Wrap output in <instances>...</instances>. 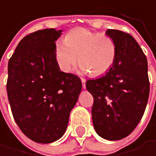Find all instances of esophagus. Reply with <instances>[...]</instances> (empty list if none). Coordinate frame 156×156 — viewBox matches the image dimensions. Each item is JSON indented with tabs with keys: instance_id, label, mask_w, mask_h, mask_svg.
<instances>
[{
	"instance_id": "esophagus-1",
	"label": "esophagus",
	"mask_w": 156,
	"mask_h": 156,
	"mask_svg": "<svg viewBox=\"0 0 156 156\" xmlns=\"http://www.w3.org/2000/svg\"><path fill=\"white\" fill-rule=\"evenodd\" d=\"M81 81H82V85H83V89H85V88H86V85H85L86 80H85V79H83V78H82V79H81Z\"/></svg>"
}]
</instances>
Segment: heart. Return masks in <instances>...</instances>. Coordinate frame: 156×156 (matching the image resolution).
<instances>
[{"mask_svg": "<svg viewBox=\"0 0 156 156\" xmlns=\"http://www.w3.org/2000/svg\"><path fill=\"white\" fill-rule=\"evenodd\" d=\"M117 55L115 41L107 35L78 28L68 33L64 42L55 46V58L60 69L66 73L72 72L79 60L81 70L94 77L108 72Z\"/></svg>", "mask_w": 156, "mask_h": 156, "instance_id": "heart-1", "label": "heart"}]
</instances>
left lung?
<instances>
[{
	"label": "left lung",
	"instance_id": "left-lung-1",
	"mask_svg": "<svg viewBox=\"0 0 156 156\" xmlns=\"http://www.w3.org/2000/svg\"><path fill=\"white\" fill-rule=\"evenodd\" d=\"M116 43V59L108 73L85 83L94 97L92 119L100 137L121 140L142 119L149 97L147 59L139 44L129 34L108 29Z\"/></svg>",
	"mask_w": 156,
	"mask_h": 156
}]
</instances>
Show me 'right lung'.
I'll return each mask as SVG.
<instances>
[{"mask_svg":"<svg viewBox=\"0 0 156 156\" xmlns=\"http://www.w3.org/2000/svg\"><path fill=\"white\" fill-rule=\"evenodd\" d=\"M62 32L47 28L25 37L8 62L6 87L13 119L38 144L62 137L82 91L80 78L58 66L55 41Z\"/></svg>","mask_w":156,"mask_h":156,"instance_id":"1","label":"right lung"}]
</instances>
